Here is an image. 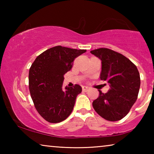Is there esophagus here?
I'll return each instance as SVG.
<instances>
[{"label":"esophagus","instance_id":"obj_1","mask_svg":"<svg viewBox=\"0 0 154 154\" xmlns=\"http://www.w3.org/2000/svg\"><path fill=\"white\" fill-rule=\"evenodd\" d=\"M82 90L83 92H87V91H88L90 90V88H88L87 86H83L82 87Z\"/></svg>","mask_w":154,"mask_h":154}]
</instances>
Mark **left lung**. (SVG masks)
<instances>
[{"instance_id":"left-lung-1","label":"left lung","mask_w":154,"mask_h":154,"mask_svg":"<svg viewBox=\"0 0 154 154\" xmlns=\"http://www.w3.org/2000/svg\"><path fill=\"white\" fill-rule=\"evenodd\" d=\"M102 61L100 78L110 84L104 94L99 91L98 97L93 101L95 111L106 120H120L129 113L136 102L140 79L136 65L122 54L108 48L90 51Z\"/></svg>"}]
</instances>
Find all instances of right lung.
<instances>
[{
	"instance_id": "1",
	"label": "right lung",
	"mask_w": 154,
	"mask_h": 154,
	"mask_svg": "<svg viewBox=\"0 0 154 154\" xmlns=\"http://www.w3.org/2000/svg\"><path fill=\"white\" fill-rule=\"evenodd\" d=\"M86 51L55 46L36 57L28 75L31 98L38 113L49 123L66 119L73 109L77 96L82 87L62 89L64 75L72 69L75 59Z\"/></svg>"
}]
</instances>
